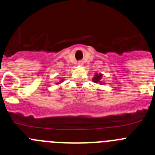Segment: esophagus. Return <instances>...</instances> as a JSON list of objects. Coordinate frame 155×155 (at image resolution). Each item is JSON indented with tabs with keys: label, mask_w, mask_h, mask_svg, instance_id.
<instances>
[{
	"label": "esophagus",
	"mask_w": 155,
	"mask_h": 155,
	"mask_svg": "<svg viewBox=\"0 0 155 155\" xmlns=\"http://www.w3.org/2000/svg\"><path fill=\"white\" fill-rule=\"evenodd\" d=\"M83 64H84V62H83L82 61H80L78 62V66H83Z\"/></svg>",
	"instance_id": "esophagus-1"
}]
</instances>
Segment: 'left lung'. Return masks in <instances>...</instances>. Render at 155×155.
<instances>
[{
	"mask_svg": "<svg viewBox=\"0 0 155 155\" xmlns=\"http://www.w3.org/2000/svg\"><path fill=\"white\" fill-rule=\"evenodd\" d=\"M92 81H93V82H94V83H97V84H104V82H103V81H102V74L101 73H99V74L95 73V75L93 77Z\"/></svg>",
	"mask_w": 155,
	"mask_h": 155,
	"instance_id": "8db88e82",
	"label": "left lung"
}]
</instances>
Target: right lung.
<instances>
[{
	"label": "right lung",
	"mask_w": 155,
	"mask_h": 155,
	"mask_svg": "<svg viewBox=\"0 0 155 155\" xmlns=\"http://www.w3.org/2000/svg\"><path fill=\"white\" fill-rule=\"evenodd\" d=\"M63 81H64V79H61V80L60 81H59V82H57V84H61V83H62Z\"/></svg>",
	"instance_id": "1"
}]
</instances>
